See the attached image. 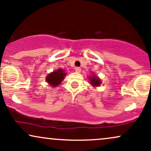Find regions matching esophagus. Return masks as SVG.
<instances>
[{
	"label": "esophagus",
	"instance_id": "esophagus-1",
	"mask_svg": "<svg viewBox=\"0 0 151 151\" xmlns=\"http://www.w3.org/2000/svg\"><path fill=\"white\" fill-rule=\"evenodd\" d=\"M81 71V70L80 68H75V72H77V73H80Z\"/></svg>",
	"mask_w": 151,
	"mask_h": 151
}]
</instances>
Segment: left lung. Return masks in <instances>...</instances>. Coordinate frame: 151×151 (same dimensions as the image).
<instances>
[{
    "instance_id": "left-lung-1",
    "label": "left lung",
    "mask_w": 151,
    "mask_h": 151,
    "mask_svg": "<svg viewBox=\"0 0 151 151\" xmlns=\"http://www.w3.org/2000/svg\"><path fill=\"white\" fill-rule=\"evenodd\" d=\"M89 80H90L91 84L94 87L100 86V85L101 84V79H100L97 76L94 75V74L92 76V77H89Z\"/></svg>"
}]
</instances>
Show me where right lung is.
Returning <instances> with one entry per match:
<instances>
[{
	"mask_svg": "<svg viewBox=\"0 0 151 151\" xmlns=\"http://www.w3.org/2000/svg\"><path fill=\"white\" fill-rule=\"evenodd\" d=\"M65 75H66V73L65 72L64 70L58 69V70L54 71L47 76L46 81L52 87L58 86L64 79Z\"/></svg>",
	"mask_w": 151,
	"mask_h": 151,
	"instance_id": "1",
	"label": "right lung"
}]
</instances>
